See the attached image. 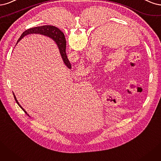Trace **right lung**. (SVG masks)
Wrapping results in <instances>:
<instances>
[{
    "label": "right lung",
    "mask_w": 161,
    "mask_h": 161,
    "mask_svg": "<svg viewBox=\"0 0 161 161\" xmlns=\"http://www.w3.org/2000/svg\"><path fill=\"white\" fill-rule=\"evenodd\" d=\"M33 33H37V34H41V35H44L46 36H48V37L52 38L58 45L61 55L62 57V59H63L64 64L67 65V67H69L70 69L71 67V64L69 63V61L67 58L66 52H65V49H66V40L65 38V35L63 33V32H61V31H60L58 28H57L54 26H51V25H43V26H41V27H33V28H31L29 29L26 30L25 32L23 33V34L20 36V38L19 39L18 41H19L20 39H21L24 36L29 35V34H33ZM17 41V42H18ZM13 96L14 97V100L17 103V104L20 107V108L27 114V112H26L24 109L20 106L19 104V103L18 102L16 97H15L14 93H13Z\"/></svg>",
    "instance_id": "add662e5"
}]
</instances>
